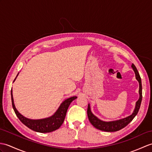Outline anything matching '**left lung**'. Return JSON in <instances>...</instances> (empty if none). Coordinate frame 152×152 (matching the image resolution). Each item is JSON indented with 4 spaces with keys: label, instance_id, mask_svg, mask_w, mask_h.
Wrapping results in <instances>:
<instances>
[{
    "label": "left lung",
    "instance_id": "8db88e82",
    "mask_svg": "<svg viewBox=\"0 0 152 152\" xmlns=\"http://www.w3.org/2000/svg\"><path fill=\"white\" fill-rule=\"evenodd\" d=\"M132 68L134 70V72L135 73V76L136 79L138 80L139 83V94L140 97L139 99L136 102V105H135V109L134 110L132 115L128 116V117L122 118L121 120H118V121H112V122H104L102 121L101 120L98 119L96 116H95L91 111L90 105L89 104L88 105L87 107V116L90 122L91 123L94 128H96L98 129H100L101 131H104V132H113L118 131V130L124 128L128 125L130 122L132 121V120L135 118V116L138 113L139 110L140 109L141 101H142V83H141V78L139 75V73L137 70L136 66L134 64H132Z\"/></svg>",
    "mask_w": 152,
    "mask_h": 152
}]
</instances>
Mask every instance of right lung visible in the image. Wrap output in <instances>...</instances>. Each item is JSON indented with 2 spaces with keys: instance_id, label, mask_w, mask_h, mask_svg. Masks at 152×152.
I'll use <instances>...</instances> for the list:
<instances>
[{
  "instance_id": "1",
  "label": "right lung",
  "mask_w": 152,
  "mask_h": 152,
  "mask_svg": "<svg viewBox=\"0 0 152 152\" xmlns=\"http://www.w3.org/2000/svg\"><path fill=\"white\" fill-rule=\"evenodd\" d=\"M11 96L13 110L15 111L17 117L20 120V121L23 124L27 126L28 128L31 129L33 131L39 133L52 132L59 128V127L62 125L63 122H64L69 105L77 98L76 96H72L65 100L60 105L54 115L50 116V117L40 120H31L26 118L22 115H20L16 109L13 102L12 91H11Z\"/></svg>"
}]
</instances>
